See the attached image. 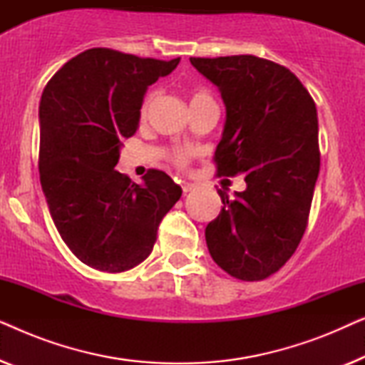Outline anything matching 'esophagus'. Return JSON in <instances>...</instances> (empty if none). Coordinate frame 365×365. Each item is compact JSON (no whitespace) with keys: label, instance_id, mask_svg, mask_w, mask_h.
Masks as SVG:
<instances>
[{"label":"esophagus","instance_id":"1","mask_svg":"<svg viewBox=\"0 0 365 365\" xmlns=\"http://www.w3.org/2000/svg\"><path fill=\"white\" fill-rule=\"evenodd\" d=\"M181 187H182V191H184V194H187V192H191V191H194V187H196V186H194V184H191V182H184Z\"/></svg>","mask_w":365,"mask_h":365}]
</instances>
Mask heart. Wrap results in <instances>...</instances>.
<instances>
[{
  "label": "heart",
  "instance_id": "heart-1",
  "mask_svg": "<svg viewBox=\"0 0 365 365\" xmlns=\"http://www.w3.org/2000/svg\"><path fill=\"white\" fill-rule=\"evenodd\" d=\"M187 96H189V106H191V111L192 109L201 108V106H216V101H214L212 94L202 86L191 88L187 91ZM154 103H156V93L154 91L148 93L146 98L143 99L141 109H139V118L146 119L149 116V113H151ZM168 158H169V161L174 164V166L179 169H184V168H187L189 159H191V153H189L187 149L176 148V149H171V151L168 153Z\"/></svg>",
  "mask_w": 365,
  "mask_h": 365
}]
</instances>
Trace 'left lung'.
<instances>
[{
	"instance_id": "8db88e82",
	"label": "left lung",
	"mask_w": 365,
	"mask_h": 365,
	"mask_svg": "<svg viewBox=\"0 0 365 365\" xmlns=\"http://www.w3.org/2000/svg\"><path fill=\"white\" fill-rule=\"evenodd\" d=\"M226 104L214 153L219 176L244 174L246 191L207 224L209 252L239 281H262L286 264L306 232L321 168L316 103L286 66L239 56L191 58Z\"/></svg>"
}]
</instances>
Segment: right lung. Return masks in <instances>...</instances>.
<instances>
[{
  "mask_svg": "<svg viewBox=\"0 0 365 365\" xmlns=\"http://www.w3.org/2000/svg\"><path fill=\"white\" fill-rule=\"evenodd\" d=\"M179 59L93 48L64 64L39 104V181L59 236L86 266L123 272L151 254L182 189L158 169L133 182L114 166L139 124L148 86Z\"/></svg>",
  "mask_w": 365,
  "mask_h": 365,
  "instance_id": "add662e5",
  "label": "right lung"
}]
</instances>
